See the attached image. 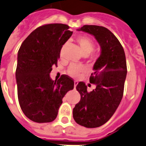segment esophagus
Wrapping results in <instances>:
<instances>
[{
    "label": "esophagus",
    "mask_w": 146,
    "mask_h": 146,
    "mask_svg": "<svg viewBox=\"0 0 146 146\" xmlns=\"http://www.w3.org/2000/svg\"><path fill=\"white\" fill-rule=\"evenodd\" d=\"M77 84H78V82H77V81H74V89L76 88V87H77Z\"/></svg>",
    "instance_id": "1"
}]
</instances>
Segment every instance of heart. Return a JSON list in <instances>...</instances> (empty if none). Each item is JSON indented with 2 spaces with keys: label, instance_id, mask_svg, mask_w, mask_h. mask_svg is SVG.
<instances>
[{
  "label": "heart",
  "instance_id": "b5f03b06",
  "mask_svg": "<svg viewBox=\"0 0 146 146\" xmlns=\"http://www.w3.org/2000/svg\"><path fill=\"white\" fill-rule=\"evenodd\" d=\"M76 42L78 44L79 46H80V49H81L82 53L84 56H88L90 53H92V51L94 50L95 48V44L93 42L92 40L90 38V37L87 36L80 35L78 36L75 38ZM64 46H63L62 48V51L63 50ZM95 55H92V57H95ZM85 71L84 68L82 66H80V65H74L72 64L68 69V74L71 76V77H74V78H78L82 74H83Z\"/></svg>",
  "mask_w": 146,
  "mask_h": 146
}]
</instances>
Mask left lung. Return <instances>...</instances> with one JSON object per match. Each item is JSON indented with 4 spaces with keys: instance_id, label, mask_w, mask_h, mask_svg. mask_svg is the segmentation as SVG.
<instances>
[{
    "instance_id": "left-lung-1",
    "label": "left lung",
    "mask_w": 146,
    "mask_h": 146,
    "mask_svg": "<svg viewBox=\"0 0 146 146\" xmlns=\"http://www.w3.org/2000/svg\"><path fill=\"white\" fill-rule=\"evenodd\" d=\"M77 31L94 36L101 52L90 77L96 88L88 92L84 82L77 84L81 99L73 109V117L80 125L98 127L111 118L123 98L127 74L125 54L115 36L103 26L84 25Z\"/></svg>"
}]
</instances>
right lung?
<instances>
[{
	"label": "right lung",
	"instance_id": "right-lung-1",
	"mask_svg": "<svg viewBox=\"0 0 146 146\" xmlns=\"http://www.w3.org/2000/svg\"><path fill=\"white\" fill-rule=\"evenodd\" d=\"M68 29L62 23L40 26L23 41L18 52L19 105L25 115L36 123L54 120L63 98L74 89V81L68 76L54 81L49 74L52 66L57 64L62 46L72 35Z\"/></svg>",
	"mask_w": 146,
	"mask_h": 146
}]
</instances>
